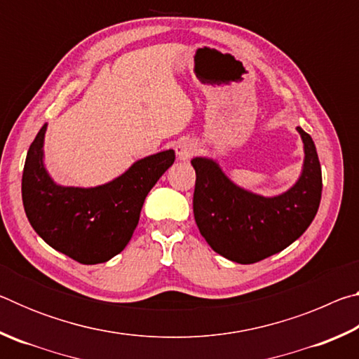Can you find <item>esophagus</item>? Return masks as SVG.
I'll return each mask as SVG.
<instances>
[{"mask_svg":"<svg viewBox=\"0 0 359 359\" xmlns=\"http://www.w3.org/2000/svg\"><path fill=\"white\" fill-rule=\"evenodd\" d=\"M194 151H196V145H194L191 141H180L175 145V155H177L179 160L182 161H188L190 158L194 155Z\"/></svg>","mask_w":359,"mask_h":359,"instance_id":"esophagus-1","label":"esophagus"}]
</instances>
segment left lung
<instances>
[{
	"instance_id": "obj_1",
	"label": "left lung",
	"mask_w": 359,
	"mask_h": 359,
	"mask_svg": "<svg viewBox=\"0 0 359 359\" xmlns=\"http://www.w3.org/2000/svg\"><path fill=\"white\" fill-rule=\"evenodd\" d=\"M304 144L302 172L282 194L266 198L231 182L212 158L194 156V220L212 250L234 263L252 264L301 238L317 215L321 168L312 137L297 126Z\"/></svg>"
}]
</instances>
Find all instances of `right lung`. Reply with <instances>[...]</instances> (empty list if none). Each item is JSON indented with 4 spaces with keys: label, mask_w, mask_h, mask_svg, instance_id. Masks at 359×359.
Wrapping results in <instances>:
<instances>
[{
    "label": "right lung",
    "mask_w": 359,
    "mask_h": 359,
    "mask_svg": "<svg viewBox=\"0 0 359 359\" xmlns=\"http://www.w3.org/2000/svg\"><path fill=\"white\" fill-rule=\"evenodd\" d=\"M47 123L29 145L22 201L33 229L48 245L82 264L106 263L128 244L142 204L172 166L174 150L145 156L104 185L81 188L53 182L44 166Z\"/></svg>",
    "instance_id": "obj_1"
}]
</instances>
